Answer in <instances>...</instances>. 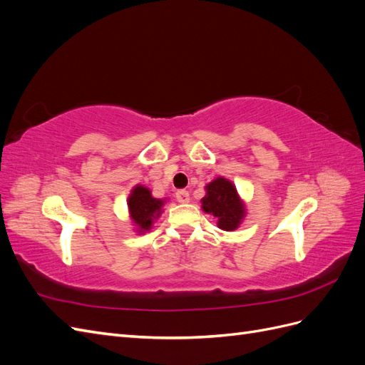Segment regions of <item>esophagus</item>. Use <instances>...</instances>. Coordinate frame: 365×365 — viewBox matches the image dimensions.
Returning a JSON list of instances; mask_svg holds the SVG:
<instances>
[{
	"label": "esophagus",
	"mask_w": 365,
	"mask_h": 365,
	"mask_svg": "<svg viewBox=\"0 0 365 365\" xmlns=\"http://www.w3.org/2000/svg\"><path fill=\"white\" fill-rule=\"evenodd\" d=\"M175 197H176V201L181 202V204L190 202V193L187 192V190H178V192L175 193Z\"/></svg>",
	"instance_id": "obj_1"
}]
</instances>
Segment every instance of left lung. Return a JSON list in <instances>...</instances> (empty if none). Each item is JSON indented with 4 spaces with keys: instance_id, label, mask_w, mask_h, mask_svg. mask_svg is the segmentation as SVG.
I'll return each instance as SVG.
<instances>
[{
    "instance_id": "8db88e82",
    "label": "left lung",
    "mask_w": 365,
    "mask_h": 365,
    "mask_svg": "<svg viewBox=\"0 0 365 365\" xmlns=\"http://www.w3.org/2000/svg\"><path fill=\"white\" fill-rule=\"evenodd\" d=\"M201 208L217 219V227L224 231H235L247 216L245 202L237 193L236 185L224 176H217L205 185V196Z\"/></svg>"
}]
</instances>
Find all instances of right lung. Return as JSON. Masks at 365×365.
I'll return each instance as SVG.
<instances>
[{"mask_svg":"<svg viewBox=\"0 0 365 365\" xmlns=\"http://www.w3.org/2000/svg\"><path fill=\"white\" fill-rule=\"evenodd\" d=\"M164 204L165 200L153 197L148 187L141 184L132 187V190L128 196V210L130 222L134 224L138 235L146 233V231H149L153 227L155 220L163 213Z\"/></svg>","mask_w":365,"mask_h":365,"instance_id":"obj_1","label":"right lung"}]
</instances>
